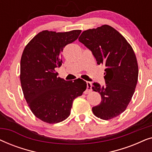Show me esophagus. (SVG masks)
<instances>
[{
	"instance_id": "1",
	"label": "esophagus",
	"mask_w": 152,
	"mask_h": 152,
	"mask_svg": "<svg viewBox=\"0 0 152 152\" xmlns=\"http://www.w3.org/2000/svg\"><path fill=\"white\" fill-rule=\"evenodd\" d=\"M86 86H87V88H86V91H85V93H91V91H92V84H91V83L87 82Z\"/></svg>"
}]
</instances>
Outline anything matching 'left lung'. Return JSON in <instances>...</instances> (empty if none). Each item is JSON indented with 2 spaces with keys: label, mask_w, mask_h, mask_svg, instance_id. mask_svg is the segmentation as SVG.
Instances as JSON below:
<instances>
[{
  "label": "left lung",
  "mask_w": 152,
  "mask_h": 152,
  "mask_svg": "<svg viewBox=\"0 0 152 152\" xmlns=\"http://www.w3.org/2000/svg\"><path fill=\"white\" fill-rule=\"evenodd\" d=\"M79 41L92 52L97 64L105 66V86L93 83V90L102 100L92 108L95 116L110 120L125 111L135 92L138 77L136 55L131 45L115 29L108 25L89 29Z\"/></svg>",
  "instance_id": "8db88e82"
}]
</instances>
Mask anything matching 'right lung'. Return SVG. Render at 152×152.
<instances>
[{"mask_svg":"<svg viewBox=\"0 0 152 152\" xmlns=\"http://www.w3.org/2000/svg\"><path fill=\"white\" fill-rule=\"evenodd\" d=\"M82 31L56 32L43 30L25 48L20 59V80L25 99L33 114L49 124L70 115L72 102L86 89L82 79L66 81L55 69L61 66V53L77 40Z\"/></svg>","mask_w":152,"mask_h":152,"instance_id":"obj_1","label":"right lung"}]
</instances>
